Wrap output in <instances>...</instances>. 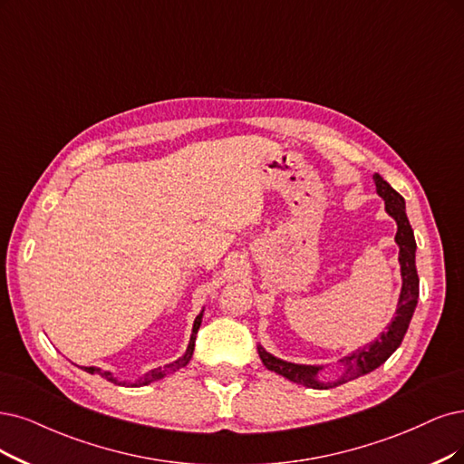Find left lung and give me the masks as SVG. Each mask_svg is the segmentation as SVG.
Segmentation results:
<instances>
[{"instance_id": "1", "label": "left lung", "mask_w": 464, "mask_h": 464, "mask_svg": "<svg viewBox=\"0 0 464 464\" xmlns=\"http://www.w3.org/2000/svg\"><path fill=\"white\" fill-rule=\"evenodd\" d=\"M372 179L376 185V193H379V197L384 200L386 214L390 218H393V221H396V226H398L396 245L400 248L398 260H400V269H401V290H400L396 314H393L392 323L388 324L384 333L379 334V338H374L371 344L338 359L336 362L338 376L333 381L321 379V372L324 369H329L331 363L329 365H302V363L285 362V359L269 353L260 344L258 353H260L262 363L269 371L285 376V379H288L290 382H296L300 386L314 388V390H329L338 384L355 381V379H359V376L374 371L400 348L401 340L409 329L411 317H413V314H415V307L419 302V276H417V266H415L417 243H415L413 229H411V223L405 214V198L382 176L374 174Z\"/></svg>"}]
</instances>
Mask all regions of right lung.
<instances>
[{"label":"right lung","mask_w":464,"mask_h":464,"mask_svg":"<svg viewBox=\"0 0 464 464\" xmlns=\"http://www.w3.org/2000/svg\"><path fill=\"white\" fill-rule=\"evenodd\" d=\"M202 315H204V307L200 310V314L195 317V323H193V331H191V338H188V344H187V350L183 352V355L181 357H178L174 363H169V365H166L164 369H152V371H149L145 376H141L140 381L137 382H128V381H118L116 376L111 372V371H101V369H97V367H80V369H83L85 372H90V374H99V376H102V379H107L109 382H114V384H128V386H145V384H150V382H157V381H160V379H164L166 374H171V372H176L178 369H181V367H185L188 362H191V357H193V352H195V340H197V333H198V329H200V323H202Z\"/></svg>","instance_id":"add662e5"}]
</instances>
